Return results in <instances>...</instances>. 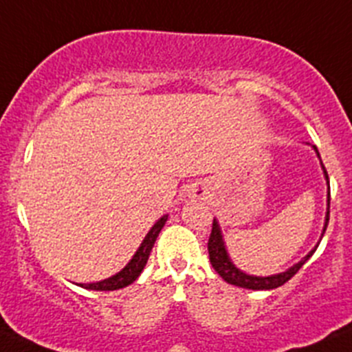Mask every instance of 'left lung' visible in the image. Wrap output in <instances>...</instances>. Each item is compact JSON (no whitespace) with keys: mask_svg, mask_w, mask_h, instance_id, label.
Listing matches in <instances>:
<instances>
[{"mask_svg":"<svg viewBox=\"0 0 352 352\" xmlns=\"http://www.w3.org/2000/svg\"><path fill=\"white\" fill-rule=\"evenodd\" d=\"M314 150H316V153H318L316 146H314ZM318 157H320V153H318ZM321 167H323V170H324V178H327V182H329V173H327V169H324L323 164H321ZM329 219H330V183H329V210H327V219H324L323 233H324V230H327V226H329ZM207 249H209L210 264H212L214 270L221 274V278H223L224 282H228V283H232V285H236V287H242V289L271 290V289H276V287H282L283 283L289 282L294 274H296L297 271H299L300 267L306 264V261L313 256V252L316 250V247H314V249L311 250V252L307 254V256L304 257L300 263H297L296 266H292L290 270H287L285 273L273 274V276H250V274H245V273H242L240 270H236L235 264L230 261L228 254H226V249H224L223 236H221L217 221L214 219L212 230H210L209 243H207Z\"/></svg>","mask_w":352,"mask_h":352,"instance_id":"8db88e82","label":"left lung"}]
</instances>
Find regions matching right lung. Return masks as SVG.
Returning <instances> with one entry per match:
<instances>
[{"label":"right lung","instance_id":"right-lung-1","mask_svg":"<svg viewBox=\"0 0 352 352\" xmlns=\"http://www.w3.org/2000/svg\"><path fill=\"white\" fill-rule=\"evenodd\" d=\"M166 221H167V216H164L153 224L152 230L148 232V235L145 236V240H143L142 245H140V249L136 250L133 259L129 261L128 266L124 267L122 271H119V273L110 276V278L103 280V282L81 283V287H85V289H89V290H119V289H124V287H128L129 283L135 282V280L140 276V273L143 271V267H145L146 261H148V256H150V250H152L153 243H155L157 236H159L160 230H162V226L166 224Z\"/></svg>","mask_w":352,"mask_h":352}]
</instances>
